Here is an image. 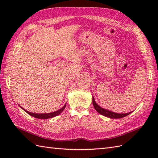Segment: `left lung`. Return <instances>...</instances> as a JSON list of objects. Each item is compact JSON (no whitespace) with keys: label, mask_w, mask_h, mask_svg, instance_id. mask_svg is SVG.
<instances>
[{"label":"left lung","mask_w":158,"mask_h":158,"mask_svg":"<svg viewBox=\"0 0 158 158\" xmlns=\"http://www.w3.org/2000/svg\"><path fill=\"white\" fill-rule=\"evenodd\" d=\"M92 102H93L94 107V109H96L97 112H98L100 114H101V115H102L104 116L109 117V118H113V119L122 118V117L128 115L129 114L132 113V112H130V113H127L120 114V113H114V112H112V111H110V110L103 109V108H102V107H100V106L97 105V104L95 102L94 98V97H93V99H92Z\"/></svg>","instance_id":"left-lung-1"}]
</instances>
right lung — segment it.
Instances as JSON below:
<instances>
[{
	"label": "right lung",
	"instance_id": "right-lung-1",
	"mask_svg": "<svg viewBox=\"0 0 158 158\" xmlns=\"http://www.w3.org/2000/svg\"><path fill=\"white\" fill-rule=\"evenodd\" d=\"M66 107V105L64 106L62 108L60 109V110H57V111L53 112V113H42V114H38V113H31L29 111H27L26 110H24L29 115H31V116L35 117V118H38V119H49V118H52V117H54L57 115H58L59 114L61 113L64 109H65Z\"/></svg>",
	"mask_w": 158,
	"mask_h": 158
}]
</instances>
